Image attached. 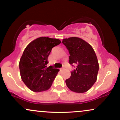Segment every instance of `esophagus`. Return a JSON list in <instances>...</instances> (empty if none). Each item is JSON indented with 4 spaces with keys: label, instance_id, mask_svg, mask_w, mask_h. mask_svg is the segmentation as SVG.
<instances>
[{
    "label": "esophagus",
    "instance_id": "esophagus-1",
    "mask_svg": "<svg viewBox=\"0 0 120 120\" xmlns=\"http://www.w3.org/2000/svg\"><path fill=\"white\" fill-rule=\"evenodd\" d=\"M64 69H65V67H63V68H61V69H60V71H62V70H64Z\"/></svg>",
    "mask_w": 120,
    "mask_h": 120
}]
</instances>
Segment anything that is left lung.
<instances>
[{"mask_svg": "<svg viewBox=\"0 0 120 120\" xmlns=\"http://www.w3.org/2000/svg\"><path fill=\"white\" fill-rule=\"evenodd\" d=\"M62 43L69 52V63L76 65L71 77L65 81L66 85L74 93H85L97 79L99 63L95 52L90 44L78 37L65 38Z\"/></svg>", "mask_w": 120, "mask_h": 120, "instance_id": "1", "label": "left lung"}]
</instances>
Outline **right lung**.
Returning <instances> with one entry per match:
<instances>
[{
    "instance_id": "right-lung-1",
    "label": "right lung",
    "mask_w": 120,
    "mask_h": 120,
    "mask_svg": "<svg viewBox=\"0 0 120 120\" xmlns=\"http://www.w3.org/2000/svg\"><path fill=\"white\" fill-rule=\"evenodd\" d=\"M60 43L58 39L42 37L30 42L24 49L19 62L20 75L32 91H45L52 86L59 70L46 65L52 49Z\"/></svg>"
}]
</instances>
